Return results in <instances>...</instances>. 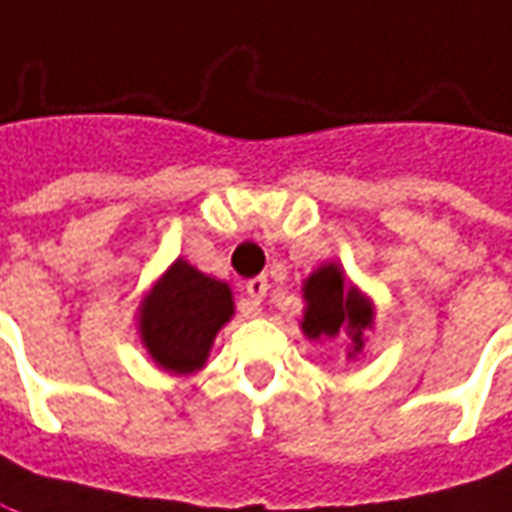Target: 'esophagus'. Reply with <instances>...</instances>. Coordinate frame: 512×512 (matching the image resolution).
Wrapping results in <instances>:
<instances>
[{
  "label": "esophagus",
  "instance_id": "esophagus-1",
  "mask_svg": "<svg viewBox=\"0 0 512 512\" xmlns=\"http://www.w3.org/2000/svg\"><path fill=\"white\" fill-rule=\"evenodd\" d=\"M266 291H269V280H266V277H252V280L246 283V294H249V300H252V308H249V314L252 316L260 314V302L266 297Z\"/></svg>",
  "mask_w": 512,
  "mask_h": 512
}]
</instances>
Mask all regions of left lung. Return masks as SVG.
<instances>
[{"mask_svg":"<svg viewBox=\"0 0 512 512\" xmlns=\"http://www.w3.org/2000/svg\"><path fill=\"white\" fill-rule=\"evenodd\" d=\"M302 333L308 339H336L350 336L353 358L364 350V333L373 328L375 308L356 285L344 283V271L339 263H325L302 283Z\"/></svg>","mask_w":512,"mask_h":512,"instance_id":"8db88e82","label":"left lung"}]
</instances>
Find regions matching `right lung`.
Returning <instances> with one entry per match:
<instances>
[{
    "label": "right lung",
    "mask_w": 512,
    "mask_h": 512,
    "mask_svg": "<svg viewBox=\"0 0 512 512\" xmlns=\"http://www.w3.org/2000/svg\"><path fill=\"white\" fill-rule=\"evenodd\" d=\"M232 314V288L179 257L139 302V339L165 373L190 375Z\"/></svg>",
    "instance_id": "right-lung-1"
}]
</instances>
